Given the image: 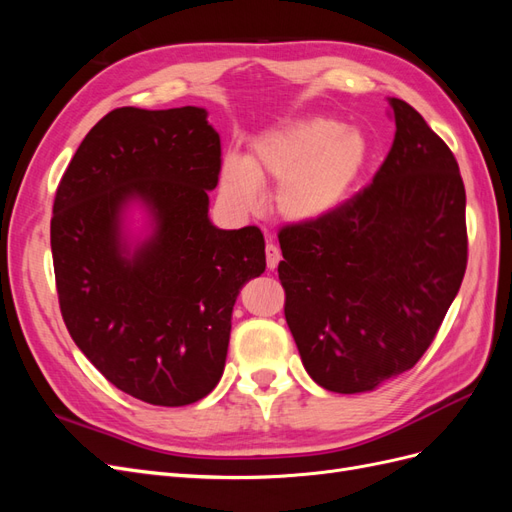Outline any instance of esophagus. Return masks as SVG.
Wrapping results in <instances>:
<instances>
[{
	"label": "esophagus",
	"instance_id": "obj_1",
	"mask_svg": "<svg viewBox=\"0 0 512 512\" xmlns=\"http://www.w3.org/2000/svg\"><path fill=\"white\" fill-rule=\"evenodd\" d=\"M265 254H267V267H269V269H275L277 265H280V258H282V254H280V247H277L275 243L267 241Z\"/></svg>",
	"mask_w": 512,
	"mask_h": 512
}]
</instances>
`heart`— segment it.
Here are the masks:
<instances>
[{"label":"heart","mask_w":512,"mask_h":512,"mask_svg":"<svg viewBox=\"0 0 512 512\" xmlns=\"http://www.w3.org/2000/svg\"><path fill=\"white\" fill-rule=\"evenodd\" d=\"M369 147L359 130L322 117L292 121L258 138L250 158L228 156L220 185L239 209L262 203L260 181L277 185V207L290 220L314 222L333 213L359 181Z\"/></svg>","instance_id":"1"}]
</instances>
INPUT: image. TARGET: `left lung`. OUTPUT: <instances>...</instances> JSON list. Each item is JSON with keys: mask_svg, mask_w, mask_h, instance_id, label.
<instances>
[{"mask_svg": "<svg viewBox=\"0 0 512 512\" xmlns=\"http://www.w3.org/2000/svg\"><path fill=\"white\" fill-rule=\"evenodd\" d=\"M395 138L374 181L280 230L284 314L322 389L365 393L431 346L468 265L466 188L421 113L389 98Z\"/></svg>", "mask_w": 512, "mask_h": 512, "instance_id": "1", "label": "left lung"}]
</instances>
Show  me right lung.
Segmentation results:
<instances>
[{
  "instance_id": "add662e5",
  "label": "right lung",
  "mask_w": 512,
  "mask_h": 512,
  "mask_svg": "<svg viewBox=\"0 0 512 512\" xmlns=\"http://www.w3.org/2000/svg\"><path fill=\"white\" fill-rule=\"evenodd\" d=\"M220 170V134L205 108L121 106L89 130L57 185L61 316L108 382L153 406H188L215 389L237 294L267 267L258 226L209 220ZM132 199L154 222L134 253L120 237Z\"/></svg>"
}]
</instances>
